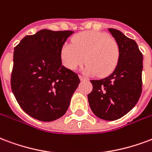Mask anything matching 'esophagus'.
I'll return each instance as SVG.
<instances>
[{
  "instance_id": "esophagus-1",
  "label": "esophagus",
  "mask_w": 152,
  "mask_h": 152,
  "mask_svg": "<svg viewBox=\"0 0 152 152\" xmlns=\"http://www.w3.org/2000/svg\"><path fill=\"white\" fill-rule=\"evenodd\" d=\"M79 78H80V80H81V81H84V80H86L85 77H84V76H79Z\"/></svg>"
}]
</instances>
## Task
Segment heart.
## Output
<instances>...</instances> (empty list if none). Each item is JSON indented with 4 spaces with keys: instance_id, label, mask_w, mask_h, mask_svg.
I'll return each mask as SVG.
<instances>
[{
    "instance_id": "heart-1",
    "label": "heart",
    "mask_w": 152,
    "mask_h": 152,
    "mask_svg": "<svg viewBox=\"0 0 152 152\" xmlns=\"http://www.w3.org/2000/svg\"><path fill=\"white\" fill-rule=\"evenodd\" d=\"M118 45L109 34L86 31L76 35L72 43L61 48V60L65 67L75 70L86 60L82 72L88 76H106L115 70L119 60Z\"/></svg>"
}]
</instances>
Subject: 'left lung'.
I'll use <instances>...</instances> for the list:
<instances>
[{
  "mask_svg": "<svg viewBox=\"0 0 152 152\" xmlns=\"http://www.w3.org/2000/svg\"><path fill=\"white\" fill-rule=\"evenodd\" d=\"M108 30L118 45V63L111 75L90 80L93 91L88 95V100L97 118L113 121L130 112L140 97L142 54L134 40L116 29L109 28Z\"/></svg>",
  "mask_w": 152,
  "mask_h": 152,
  "instance_id": "1",
  "label": "left lung"
}]
</instances>
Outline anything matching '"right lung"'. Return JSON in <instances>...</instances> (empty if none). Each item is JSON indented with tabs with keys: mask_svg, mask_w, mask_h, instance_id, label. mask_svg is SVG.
Wrapping results in <instances>:
<instances>
[{
	"mask_svg": "<svg viewBox=\"0 0 152 152\" xmlns=\"http://www.w3.org/2000/svg\"><path fill=\"white\" fill-rule=\"evenodd\" d=\"M73 33L44 29L14 48L12 91L22 110L37 120L51 122L64 115L79 85L78 75L61 60L62 47Z\"/></svg>",
	"mask_w": 152,
	"mask_h": 152,
	"instance_id": "add662e5",
	"label": "right lung"
}]
</instances>
